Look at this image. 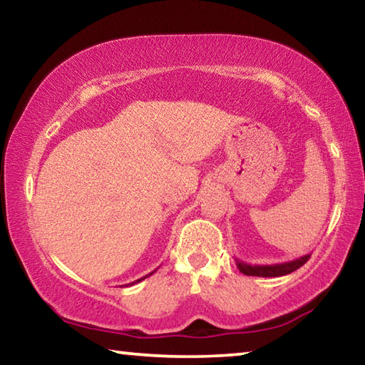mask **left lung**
Masks as SVG:
<instances>
[{
  "label": "left lung",
  "mask_w": 365,
  "mask_h": 365,
  "mask_svg": "<svg viewBox=\"0 0 365 365\" xmlns=\"http://www.w3.org/2000/svg\"><path fill=\"white\" fill-rule=\"evenodd\" d=\"M311 255H304L298 259H293V261H287V262H280V264H246L243 261L237 259V267L245 275H251V277H282V275H288L294 272L296 269H299L301 265H304Z\"/></svg>",
  "instance_id": "obj_1"
}]
</instances>
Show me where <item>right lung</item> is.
I'll return each instance as SVG.
<instances>
[{
  "label": "right lung",
  "instance_id": "1",
  "mask_svg": "<svg viewBox=\"0 0 365 365\" xmlns=\"http://www.w3.org/2000/svg\"><path fill=\"white\" fill-rule=\"evenodd\" d=\"M151 274H154V272H151ZM151 274H148V275H145V277H143V279H138V280H135V282H132V283H128V285H135V283H138V282H141V280H145V279H146V277H150Z\"/></svg>",
  "mask_w": 365,
  "mask_h": 365
}]
</instances>
